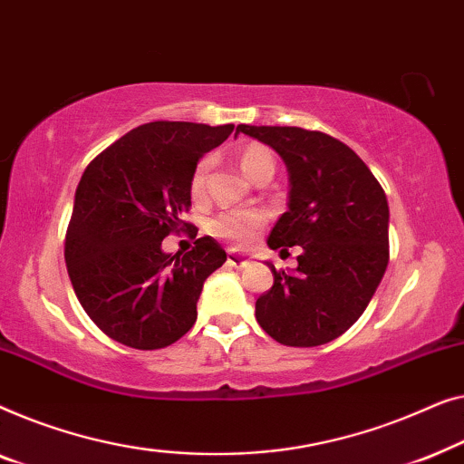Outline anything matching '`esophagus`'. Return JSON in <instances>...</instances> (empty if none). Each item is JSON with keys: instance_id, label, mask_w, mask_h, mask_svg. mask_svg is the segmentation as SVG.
Here are the masks:
<instances>
[{"instance_id": "34e87169", "label": "esophagus", "mask_w": 464, "mask_h": 464, "mask_svg": "<svg viewBox=\"0 0 464 464\" xmlns=\"http://www.w3.org/2000/svg\"><path fill=\"white\" fill-rule=\"evenodd\" d=\"M227 263H229V266H235V269H246V266L250 265V260H247L246 256H241V254H237V252H229Z\"/></svg>"}]
</instances>
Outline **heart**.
Segmentation results:
<instances>
[{"label": "heart", "mask_w": 464, "mask_h": 464, "mask_svg": "<svg viewBox=\"0 0 464 464\" xmlns=\"http://www.w3.org/2000/svg\"><path fill=\"white\" fill-rule=\"evenodd\" d=\"M239 166L247 179L256 180L260 174L276 172V158H273V153L266 147L250 145L239 153ZM208 169H210V158L199 160L198 166L193 168L191 179H188V193H191L193 199L204 198ZM265 223L266 214L260 210H225L210 218L208 231L214 237L231 241L233 246L241 247L256 237V233L263 229Z\"/></svg>", "instance_id": "heart-1"}]
</instances>
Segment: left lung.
I'll return each mask as SVG.
<instances>
[{"mask_svg":"<svg viewBox=\"0 0 464 464\" xmlns=\"http://www.w3.org/2000/svg\"><path fill=\"white\" fill-rule=\"evenodd\" d=\"M282 155L290 174L288 212L266 239L300 246L295 273H273L256 300V322L288 347H317L344 334L374 296L389 265V204L353 149L317 130L237 126Z\"/></svg>","mask_w":464,"mask_h":464,"instance_id":"8db88e82","label":"left lung"}]
</instances>
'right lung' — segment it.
I'll return each mask as SVG.
<instances>
[{"label": "right lung", "instance_id": "right-lung-1", "mask_svg": "<svg viewBox=\"0 0 464 464\" xmlns=\"http://www.w3.org/2000/svg\"><path fill=\"white\" fill-rule=\"evenodd\" d=\"M233 128L142 123L83 169L64 260L83 311L113 341L153 351L193 328L204 282L227 252L208 235L174 256L161 241L193 227L182 220L191 208L188 179L201 155L229 139Z\"/></svg>", "mask_w": 464, "mask_h": 464}]
</instances>
